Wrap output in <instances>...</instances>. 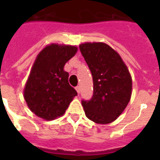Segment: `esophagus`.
<instances>
[{
	"instance_id": "1",
	"label": "esophagus",
	"mask_w": 160,
	"mask_h": 160,
	"mask_svg": "<svg viewBox=\"0 0 160 160\" xmlns=\"http://www.w3.org/2000/svg\"><path fill=\"white\" fill-rule=\"evenodd\" d=\"M75 90H76V91H77L78 93L80 92V86H76V87H75Z\"/></svg>"
}]
</instances>
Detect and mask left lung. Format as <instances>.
Returning a JSON list of instances; mask_svg holds the SVG:
<instances>
[{
  "label": "left lung",
  "mask_w": 160,
  "mask_h": 160,
  "mask_svg": "<svg viewBox=\"0 0 160 160\" xmlns=\"http://www.w3.org/2000/svg\"><path fill=\"white\" fill-rule=\"evenodd\" d=\"M80 51L93 77V96L81 101L88 119L109 124L126 108L132 93V79L120 55L102 42H86Z\"/></svg>",
  "instance_id": "1"
}]
</instances>
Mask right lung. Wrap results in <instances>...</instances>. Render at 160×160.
<instances>
[{
  "label": "right lung",
  "instance_id": "add662e5",
  "mask_svg": "<svg viewBox=\"0 0 160 160\" xmlns=\"http://www.w3.org/2000/svg\"><path fill=\"white\" fill-rule=\"evenodd\" d=\"M77 47L51 44L37 55L24 89L29 109L38 117L52 120L65 114L76 90L68 81L64 66L77 52Z\"/></svg>",
  "mask_w": 160,
  "mask_h": 160
}]
</instances>
